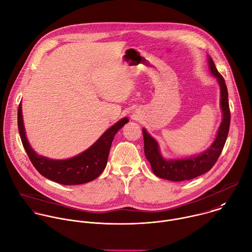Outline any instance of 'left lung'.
I'll return each instance as SVG.
<instances>
[{"instance_id": "1", "label": "left lung", "mask_w": 252, "mask_h": 252, "mask_svg": "<svg viewBox=\"0 0 252 252\" xmlns=\"http://www.w3.org/2000/svg\"><path fill=\"white\" fill-rule=\"evenodd\" d=\"M209 66L212 74L218 78L221 87V108L223 112V121L219 127L217 137L208 150L198 156L187 159L169 161L165 160L160 152L157 141L148 134L145 128L142 129L144 138V153L151 165L153 173L165 180L173 182H182L192 180L198 176L210 171L217 162L225 146L231 124V112L228 101V89L224 77L218 71L211 57H209Z\"/></svg>"}]
</instances>
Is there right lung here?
I'll return each instance as SVG.
<instances>
[{
  "label": "right lung",
  "instance_id": "obj_1",
  "mask_svg": "<svg viewBox=\"0 0 252 252\" xmlns=\"http://www.w3.org/2000/svg\"><path fill=\"white\" fill-rule=\"evenodd\" d=\"M128 122L122 119L111 126L86 151L66 160H51L37 155L30 147L24 131L21 104L17 111V126L22 145L35 169L45 178L61 185H81L98 178L107 165L108 156L116 133Z\"/></svg>",
  "mask_w": 252,
  "mask_h": 252
}]
</instances>
